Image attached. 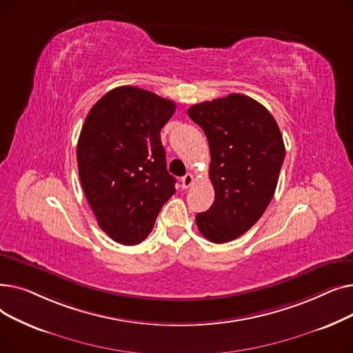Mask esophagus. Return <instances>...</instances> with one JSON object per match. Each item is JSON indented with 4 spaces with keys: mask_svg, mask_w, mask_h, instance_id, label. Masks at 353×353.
<instances>
[{
    "mask_svg": "<svg viewBox=\"0 0 353 353\" xmlns=\"http://www.w3.org/2000/svg\"><path fill=\"white\" fill-rule=\"evenodd\" d=\"M193 183H194V177L190 173H188L186 176L181 177V188L183 189H189Z\"/></svg>",
    "mask_w": 353,
    "mask_h": 353,
    "instance_id": "obj_1",
    "label": "esophagus"
}]
</instances>
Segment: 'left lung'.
<instances>
[{
    "instance_id": "obj_1",
    "label": "left lung",
    "mask_w": 353,
    "mask_h": 353,
    "mask_svg": "<svg viewBox=\"0 0 353 353\" xmlns=\"http://www.w3.org/2000/svg\"><path fill=\"white\" fill-rule=\"evenodd\" d=\"M188 114L208 137L214 188L212 208L196 214L197 229L213 243L232 242L269 206L285 160L283 137L266 107L243 94L194 104Z\"/></svg>"
}]
</instances>
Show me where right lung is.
Segmentation results:
<instances>
[{"mask_svg":"<svg viewBox=\"0 0 353 353\" xmlns=\"http://www.w3.org/2000/svg\"><path fill=\"white\" fill-rule=\"evenodd\" d=\"M174 111L172 100L123 85L85 117L77 144L80 181L99 226L117 243L143 242L176 193L160 140Z\"/></svg>","mask_w":353,"mask_h":353,"instance_id":"right-lung-1","label":"right lung"}]
</instances>
